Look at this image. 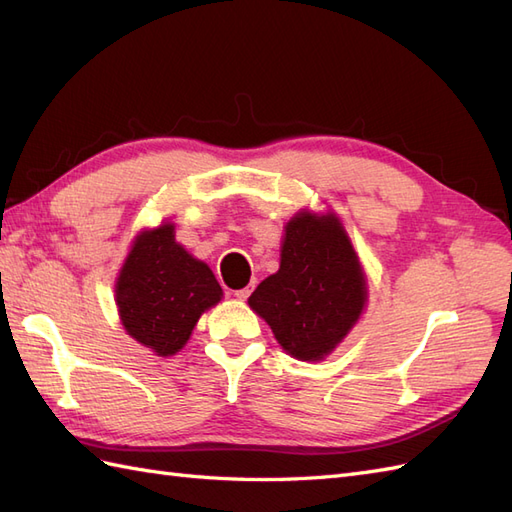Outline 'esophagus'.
I'll list each match as a JSON object with an SVG mask.
<instances>
[{
    "instance_id": "obj_1",
    "label": "esophagus",
    "mask_w": 512,
    "mask_h": 512,
    "mask_svg": "<svg viewBox=\"0 0 512 512\" xmlns=\"http://www.w3.org/2000/svg\"><path fill=\"white\" fill-rule=\"evenodd\" d=\"M252 295V286H245V288H239V290H234V297L237 299H241V301H245L247 297Z\"/></svg>"
}]
</instances>
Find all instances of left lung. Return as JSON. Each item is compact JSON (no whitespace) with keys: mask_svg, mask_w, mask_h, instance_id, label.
Returning a JSON list of instances; mask_svg holds the SVG:
<instances>
[{"mask_svg":"<svg viewBox=\"0 0 512 512\" xmlns=\"http://www.w3.org/2000/svg\"><path fill=\"white\" fill-rule=\"evenodd\" d=\"M368 301L362 265L334 213H297L284 226L278 273L247 299L280 347L321 362L357 323Z\"/></svg>","mask_w":512,"mask_h":512,"instance_id":"obj_1","label":"left lung"}]
</instances>
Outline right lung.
<instances>
[{
	"label": "right lung",
	"instance_id": "add662e5",
	"mask_svg": "<svg viewBox=\"0 0 512 512\" xmlns=\"http://www.w3.org/2000/svg\"><path fill=\"white\" fill-rule=\"evenodd\" d=\"M222 295L209 265L176 243L172 224L137 234L116 282L124 329L161 357L185 347L200 316Z\"/></svg>",
	"mask_w": 512,
	"mask_h": 512
}]
</instances>
